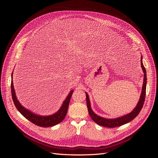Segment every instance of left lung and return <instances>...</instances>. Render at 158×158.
Here are the masks:
<instances>
[{"label":"left lung","instance_id":"1","mask_svg":"<svg viewBox=\"0 0 158 158\" xmlns=\"http://www.w3.org/2000/svg\"><path fill=\"white\" fill-rule=\"evenodd\" d=\"M141 65H142V68L144 73L143 83V86L142 89V94H141L139 100L136 107L129 114L124 115L123 117L114 118V119H107V118H102L100 117V116H98L92 111V107H91V106H90L89 96L88 94L86 92V104H87V107H88L89 114L91 117V118H92V119L96 123H97L98 125L103 126V127H117L131 122V120L135 118L138 116V114L139 113L141 110L142 109L144 102H145V95H146V85H147V73H146V70L144 67L143 62H142V56H141Z\"/></svg>","mask_w":158,"mask_h":158}]
</instances>
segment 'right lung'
<instances>
[{
    "mask_svg": "<svg viewBox=\"0 0 158 158\" xmlns=\"http://www.w3.org/2000/svg\"><path fill=\"white\" fill-rule=\"evenodd\" d=\"M13 73H11V95L12 98L14 102V104L18 111L23 116V117L31 121L32 123H35V125L43 127H52L57 125L61 122L63 120L65 116L67 113L69 105L70 103V98L72 97L73 90H71L67 97L66 98L64 101L63 102L61 108L59 111H57L56 113L49 115V116H40L36 114L32 113L31 111L23 107L19 101H18L17 98L16 97L15 89L13 83Z\"/></svg>",
    "mask_w": 158,
    "mask_h": 158,
    "instance_id": "add662e5",
    "label": "right lung"
}]
</instances>
